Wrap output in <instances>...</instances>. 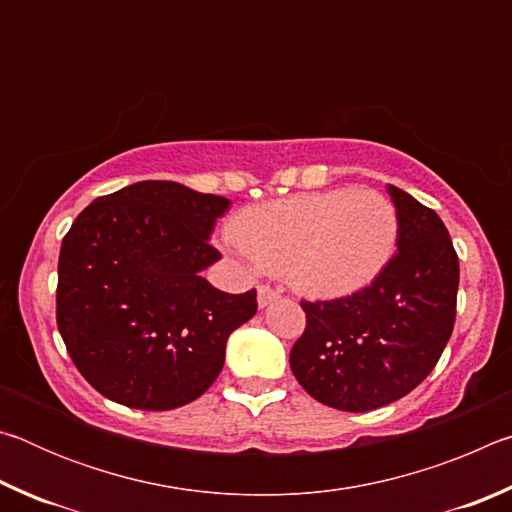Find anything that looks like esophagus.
<instances>
[{"mask_svg": "<svg viewBox=\"0 0 512 512\" xmlns=\"http://www.w3.org/2000/svg\"><path fill=\"white\" fill-rule=\"evenodd\" d=\"M277 298H280V291L271 289V287H268V284H262V287H257V305L262 307V309L271 305V302L277 300Z\"/></svg>", "mask_w": 512, "mask_h": 512, "instance_id": "34e87169", "label": "esophagus"}]
</instances>
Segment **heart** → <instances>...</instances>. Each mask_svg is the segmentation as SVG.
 Here are the masks:
<instances>
[{
    "label": "heart",
    "mask_w": 512,
    "mask_h": 512,
    "mask_svg": "<svg viewBox=\"0 0 512 512\" xmlns=\"http://www.w3.org/2000/svg\"><path fill=\"white\" fill-rule=\"evenodd\" d=\"M395 205L366 189L293 194L241 212L232 223L239 253L316 298H339L375 280L397 246Z\"/></svg>",
    "instance_id": "1"
}]
</instances>
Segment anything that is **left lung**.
Segmentation results:
<instances>
[{
  "mask_svg": "<svg viewBox=\"0 0 512 512\" xmlns=\"http://www.w3.org/2000/svg\"><path fill=\"white\" fill-rule=\"evenodd\" d=\"M400 221L397 253L372 284L336 300H302L307 325L289 363L332 409H379L427 379L456 320L458 255L431 207L388 185Z\"/></svg>",
  "mask_w": 512,
  "mask_h": 512,
  "instance_id": "1",
  "label": "left lung"
}]
</instances>
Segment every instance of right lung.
Wrapping results in <instances>:
<instances>
[{
	"label": "right lung",
	"instance_id": "1",
	"mask_svg": "<svg viewBox=\"0 0 512 512\" xmlns=\"http://www.w3.org/2000/svg\"><path fill=\"white\" fill-rule=\"evenodd\" d=\"M223 196L142 180L76 216L58 259L56 323L74 366L108 400L142 411L194 402L219 377L225 343L257 291L225 293L201 271L221 253Z\"/></svg>",
	"mask_w": 512,
	"mask_h": 512
}]
</instances>
